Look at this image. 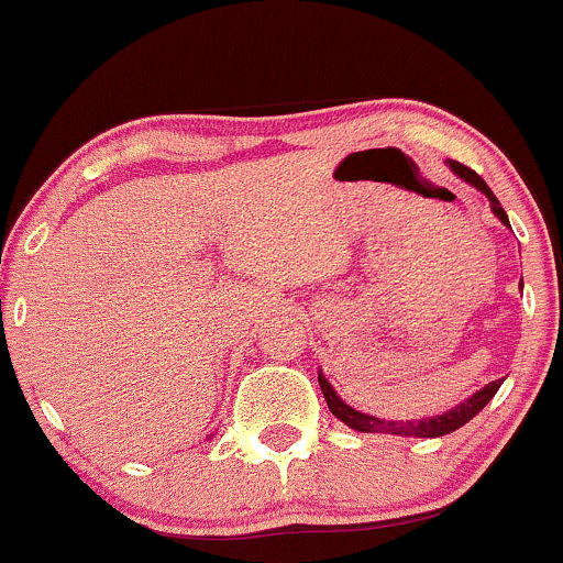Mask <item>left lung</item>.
Returning <instances> with one entry per match:
<instances>
[{
  "label": "left lung",
  "mask_w": 563,
  "mask_h": 563,
  "mask_svg": "<svg viewBox=\"0 0 563 563\" xmlns=\"http://www.w3.org/2000/svg\"><path fill=\"white\" fill-rule=\"evenodd\" d=\"M446 165L456 178H462V181L478 189L481 195H486L492 213L497 216V219L510 230L508 213H505V208L499 206V200L494 197V191L486 187L484 178H481L475 170L465 168L462 163H456V159H446ZM318 382H320V390H323V395H325V404H329L331 413L336 419H342L347 428L357 430V432H387V435H409V438H438V435H449V432L460 430L462 424L471 422L475 413L489 404V400L494 398V393H497L499 385H503V379L489 382V385L481 387L478 393H473L471 398H465L462 404H456L454 409H449L443 413H432V417H424V419H406V422H400V419H382V417H374V413L352 409L350 404H344V400L339 398V393L333 390V385L325 379L320 368H318Z\"/></svg>",
  "instance_id": "obj_1"
}]
</instances>
